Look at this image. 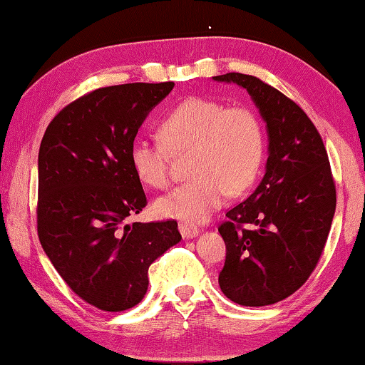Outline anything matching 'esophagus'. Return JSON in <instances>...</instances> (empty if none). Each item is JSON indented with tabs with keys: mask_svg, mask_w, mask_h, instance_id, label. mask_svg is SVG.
Wrapping results in <instances>:
<instances>
[{
	"mask_svg": "<svg viewBox=\"0 0 365 365\" xmlns=\"http://www.w3.org/2000/svg\"><path fill=\"white\" fill-rule=\"evenodd\" d=\"M178 230H180V233H182V236H183L185 240L193 238V236L198 235V228L195 227V225H192V223L182 222L180 225H178Z\"/></svg>",
	"mask_w": 365,
	"mask_h": 365,
	"instance_id": "1",
	"label": "esophagus"
}]
</instances>
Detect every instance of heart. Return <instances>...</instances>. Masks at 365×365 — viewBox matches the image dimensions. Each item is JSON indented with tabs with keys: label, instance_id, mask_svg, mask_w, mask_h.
I'll return each mask as SVG.
<instances>
[{
	"label": "heart",
	"instance_id": "obj_1",
	"mask_svg": "<svg viewBox=\"0 0 365 365\" xmlns=\"http://www.w3.org/2000/svg\"><path fill=\"white\" fill-rule=\"evenodd\" d=\"M162 142L135 140L130 165L138 180L163 188L170 180L172 153L192 148L193 180L153 203L163 218L200 223L222 207L228 192L243 193L258 175L264 157V133L248 107H227L207 97H187L158 124Z\"/></svg>",
	"mask_w": 365,
	"mask_h": 365
}]
</instances>
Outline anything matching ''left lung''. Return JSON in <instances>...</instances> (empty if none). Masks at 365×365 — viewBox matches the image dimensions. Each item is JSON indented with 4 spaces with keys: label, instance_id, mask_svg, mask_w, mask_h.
Masks as SVG:
<instances>
[{
    "label": "left lung",
    "instance_id": "left-lung-1",
    "mask_svg": "<svg viewBox=\"0 0 365 365\" xmlns=\"http://www.w3.org/2000/svg\"><path fill=\"white\" fill-rule=\"evenodd\" d=\"M248 91L268 130L258 188L227 212L218 232L227 259L218 283L241 306H268L306 283L329 235L336 185L319 132L296 102L255 76H215Z\"/></svg>",
    "mask_w": 365,
    "mask_h": 365
}]
</instances>
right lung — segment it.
<instances>
[{
	"mask_svg": "<svg viewBox=\"0 0 365 365\" xmlns=\"http://www.w3.org/2000/svg\"><path fill=\"white\" fill-rule=\"evenodd\" d=\"M173 82L102 87L66 106L38 157V236L68 286L102 311L145 296L148 268L182 240L175 220L127 223L147 205L130 147Z\"/></svg>",
	"mask_w": 365,
	"mask_h": 365,
	"instance_id": "add662e5",
	"label": "right lung"
}]
</instances>
